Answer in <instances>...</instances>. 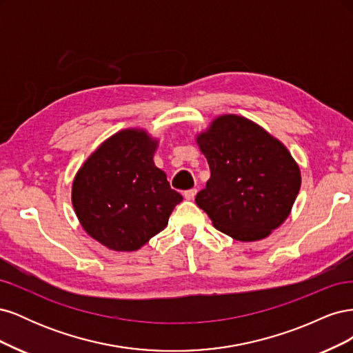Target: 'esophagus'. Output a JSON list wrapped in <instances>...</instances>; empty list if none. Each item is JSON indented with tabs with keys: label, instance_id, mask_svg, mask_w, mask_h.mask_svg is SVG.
Wrapping results in <instances>:
<instances>
[{
	"label": "esophagus",
	"instance_id": "obj_1",
	"mask_svg": "<svg viewBox=\"0 0 353 353\" xmlns=\"http://www.w3.org/2000/svg\"><path fill=\"white\" fill-rule=\"evenodd\" d=\"M196 194H197V190H196V188H193V190H187L185 193H184V197H185L187 200H193V199L196 197Z\"/></svg>",
	"mask_w": 353,
	"mask_h": 353
}]
</instances>
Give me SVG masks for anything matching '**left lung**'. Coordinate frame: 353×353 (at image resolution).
<instances>
[{"instance_id": "obj_1", "label": "left lung", "mask_w": 353, "mask_h": 353, "mask_svg": "<svg viewBox=\"0 0 353 353\" xmlns=\"http://www.w3.org/2000/svg\"><path fill=\"white\" fill-rule=\"evenodd\" d=\"M210 178L196 196L213 227L239 241L266 239L288 218L302 184L287 147L239 114H222L196 135Z\"/></svg>"}]
</instances>
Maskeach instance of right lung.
Returning <instances> with one entry per match:
<instances>
[{
    "label": "right lung",
    "instance_id": "1",
    "mask_svg": "<svg viewBox=\"0 0 353 353\" xmlns=\"http://www.w3.org/2000/svg\"><path fill=\"white\" fill-rule=\"evenodd\" d=\"M157 145L145 130H122L95 148L73 178L72 205L82 228L110 250L141 249L183 201L154 165Z\"/></svg>",
    "mask_w": 353,
    "mask_h": 353
}]
</instances>
